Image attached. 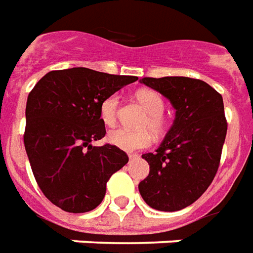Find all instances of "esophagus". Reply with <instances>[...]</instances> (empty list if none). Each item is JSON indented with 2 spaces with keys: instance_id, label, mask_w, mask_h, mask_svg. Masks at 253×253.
<instances>
[{
  "instance_id": "1",
  "label": "esophagus",
  "mask_w": 253,
  "mask_h": 253,
  "mask_svg": "<svg viewBox=\"0 0 253 253\" xmlns=\"http://www.w3.org/2000/svg\"><path fill=\"white\" fill-rule=\"evenodd\" d=\"M128 157H129V159H130V161H132V159L137 158L139 155H137V154H128Z\"/></svg>"
}]
</instances>
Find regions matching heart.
Instances as JSON below:
<instances>
[{
	"label": "heart",
	"mask_w": 253,
	"mask_h": 253,
	"mask_svg": "<svg viewBox=\"0 0 253 253\" xmlns=\"http://www.w3.org/2000/svg\"><path fill=\"white\" fill-rule=\"evenodd\" d=\"M136 99L147 110V116L140 124L143 128L147 129L132 130L118 128L112 130L107 136L110 144L124 151H136L150 146L152 141V133L148 129H151L157 136L164 135L166 130V120L162 116L165 112V101L161 94L154 89H140L136 92ZM118 103L120 99L116 94L109 95L102 101L99 114L103 124L107 126H113L117 121Z\"/></svg>",
	"instance_id": "b5f03b06"
}]
</instances>
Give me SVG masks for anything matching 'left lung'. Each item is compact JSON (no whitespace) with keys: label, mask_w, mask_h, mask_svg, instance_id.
Returning a JSON list of instances; mask_svg holds the SVG:
<instances>
[{"label":"left lung","mask_w":253,"mask_h":253,"mask_svg":"<svg viewBox=\"0 0 253 253\" xmlns=\"http://www.w3.org/2000/svg\"><path fill=\"white\" fill-rule=\"evenodd\" d=\"M174 106L175 120L155 152L144 154L150 173L139 184L141 198L159 211H178L210 187L221 162L227 121L222 95L199 79L143 78Z\"/></svg>","instance_id":"8db88e82"}]
</instances>
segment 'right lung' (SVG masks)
Masks as SVG:
<instances>
[{"label": "right lung", "mask_w": 253, "mask_h": 253, "mask_svg": "<svg viewBox=\"0 0 253 253\" xmlns=\"http://www.w3.org/2000/svg\"><path fill=\"white\" fill-rule=\"evenodd\" d=\"M136 80L71 68L44 75L28 94L27 155L38 187L61 210L79 214L98 207L109 178L128 164L118 147H94L91 141L106 135L102 101Z\"/></svg>", "instance_id": "1"}]
</instances>
